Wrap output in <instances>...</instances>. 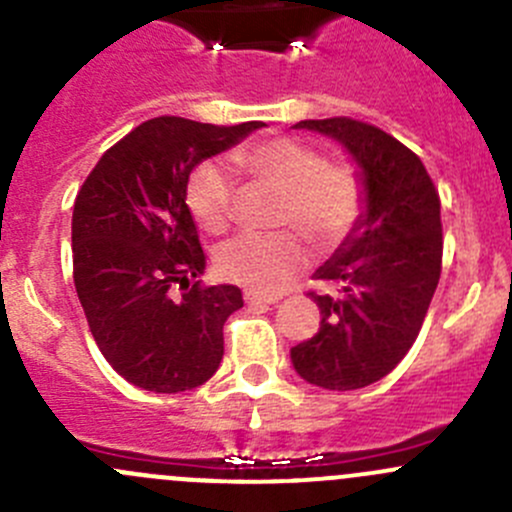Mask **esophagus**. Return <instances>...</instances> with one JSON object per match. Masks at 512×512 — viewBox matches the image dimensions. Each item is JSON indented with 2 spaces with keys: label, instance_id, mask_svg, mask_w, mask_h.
<instances>
[{
  "label": "esophagus",
  "instance_id": "obj_1",
  "mask_svg": "<svg viewBox=\"0 0 512 512\" xmlns=\"http://www.w3.org/2000/svg\"><path fill=\"white\" fill-rule=\"evenodd\" d=\"M277 294H260V292H245V302L247 304H275Z\"/></svg>",
  "mask_w": 512,
  "mask_h": 512
}]
</instances>
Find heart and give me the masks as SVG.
Listing matches in <instances>:
<instances>
[{"label": "heart", "mask_w": 512, "mask_h": 512, "mask_svg": "<svg viewBox=\"0 0 512 512\" xmlns=\"http://www.w3.org/2000/svg\"><path fill=\"white\" fill-rule=\"evenodd\" d=\"M237 170L285 190L280 225L304 232L317 247H337L364 210V188L347 163H329L317 148L297 138H275L240 148ZM235 178L218 160L200 163L188 180V208L208 232H223L235 213ZM307 262L297 232L260 235L242 232L218 252L225 280L257 292H282Z\"/></svg>", "instance_id": "b5f03b06"}]
</instances>
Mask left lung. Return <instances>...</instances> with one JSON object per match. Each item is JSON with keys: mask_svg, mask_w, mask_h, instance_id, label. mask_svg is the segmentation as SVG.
I'll return each mask as SVG.
<instances>
[{"mask_svg": "<svg viewBox=\"0 0 512 512\" xmlns=\"http://www.w3.org/2000/svg\"><path fill=\"white\" fill-rule=\"evenodd\" d=\"M294 128L347 148L359 168L364 210L314 272L339 294L309 292L322 314L319 332L289 356L309 384L364 389L396 369L421 332L441 277V200L421 158L381 128L344 116Z\"/></svg>", "mask_w": 512, "mask_h": 512, "instance_id": "left-lung-1", "label": "left lung"}]
</instances>
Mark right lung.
I'll return each mask as SVG.
<instances>
[{"mask_svg": "<svg viewBox=\"0 0 512 512\" xmlns=\"http://www.w3.org/2000/svg\"><path fill=\"white\" fill-rule=\"evenodd\" d=\"M262 126L151 118L103 153L76 195V294L101 354L138 389L190 391L223 361V324L242 292L200 285L205 252L185 205L188 178Z\"/></svg>", "mask_w": 512, "mask_h": 512, "instance_id": "1", "label": "right lung"}]
</instances>
